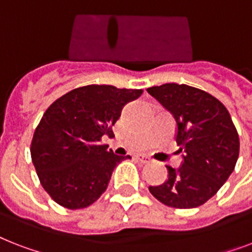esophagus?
Instances as JSON below:
<instances>
[{
  "mask_svg": "<svg viewBox=\"0 0 252 252\" xmlns=\"http://www.w3.org/2000/svg\"><path fill=\"white\" fill-rule=\"evenodd\" d=\"M136 159H137L138 162H141V163H149L150 159L146 156H144V154H138V156H136Z\"/></svg>",
  "mask_w": 252,
  "mask_h": 252,
  "instance_id": "34e87169",
  "label": "esophagus"
}]
</instances>
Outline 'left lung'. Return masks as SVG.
<instances>
[{"instance_id":"1","label":"left lung","mask_w":252,"mask_h":252,"mask_svg":"<svg viewBox=\"0 0 252 252\" xmlns=\"http://www.w3.org/2000/svg\"><path fill=\"white\" fill-rule=\"evenodd\" d=\"M148 93L172 114L183 152L182 166H166L167 180L150 186V193L167 207H200L222 187L238 159L239 137L230 114L213 95L188 85L165 84Z\"/></svg>"}]
</instances>
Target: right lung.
<instances>
[{
    "label": "right lung",
    "instance_id": "add662e5",
    "mask_svg": "<svg viewBox=\"0 0 252 252\" xmlns=\"http://www.w3.org/2000/svg\"><path fill=\"white\" fill-rule=\"evenodd\" d=\"M142 94L140 89L111 85L77 87L56 99L43 115L31 142V158L47 193L59 205L81 209L107 189L114 168L130 158L100 144L123 107Z\"/></svg>",
    "mask_w": 252,
    "mask_h": 252
}]
</instances>
